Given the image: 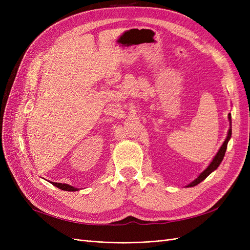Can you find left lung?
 Returning <instances> with one entry per match:
<instances>
[{
  "mask_svg": "<svg viewBox=\"0 0 250 250\" xmlns=\"http://www.w3.org/2000/svg\"><path fill=\"white\" fill-rule=\"evenodd\" d=\"M229 119L230 127H229V130L228 138H226V140L224 141V143H223V145L221 146V148L219 149L218 153H217L216 156L214 157L213 162H211V163L209 164L208 167L206 170H204L197 178H196L194 181H192V183H191L190 185H188L187 187H195V186H197L198 184L201 183L202 180L206 179L211 172H213L214 170H216V169L219 167V165L221 164V162H222V160H223V157H224V154H225L226 148H228V143H229V139H230V137H231V118H230V113L229 115Z\"/></svg>",
  "mask_w": 250,
  "mask_h": 250,
  "instance_id": "1",
  "label": "left lung"
}]
</instances>
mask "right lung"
Returning <instances> with one entry per match:
<instances>
[{
	"mask_svg": "<svg viewBox=\"0 0 250 250\" xmlns=\"http://www.w3.org/2000/svg\"><path fill=\"white\" fill-rule=\"evenodd\" d=\"M52 185L53 186H55V187H57L58 188H60V190H63V191H72V192H75V191H77V188H74V187H72V186H69V185H66V184H59V183H52Z\"/></svg>",
	"mask_w": 250,
	"mask_h": 250,
	"instance_id": "obj_1",
	"label": "right lung"
}]
</instances>
